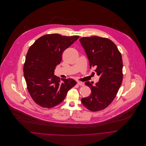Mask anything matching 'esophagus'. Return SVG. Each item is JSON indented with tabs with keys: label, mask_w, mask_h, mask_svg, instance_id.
<instances>
[{
	"label": "esophagus",
	"mask_w": 146,
	"mask_h": 146,
	"mask_svg": "<svg viewBox=\"0 0 146 146\" xmlns=\"http://www.w3.org/2000/svg\"><path fill=\"white\" fill-rule=\"evenodd\" d=\"M77 83L78 84V85H82V86H84V83L81 82H79V81H78Z\"/></svg>",
	"instance_id": "34e87169"
}]
</instances>
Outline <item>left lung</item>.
Returning <instances> with one entry per match:
<instances>
[{
  "label": "left lung",
  "mask_w": 146,
  "mask_h": 146,
  "mask_svg": "<svg viewBox=\"0 0 146 146\" xmlns=\"http://www.w3.org/2000/svg\"><path fill=\"white\" fill-rule=\"evenodd\" d=\"M79 41L89 60L90 68L100 76L95 85L87 82L85 85L91 94L82 98L84 106L91 111L106 108L115 98L123 81V60L119 49L111 40L99 36L84 37Z\"/></svg>",
  "instance_id": "left-lung-1"
}]
</instances>
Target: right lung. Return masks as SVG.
I'll return each mask as SVG.
<instances>
[{
	"instance_id": "obj_1",
	"label": "right lung",
	"mask_w": 146,
	"mask_h": 146,
	"mask_svg": "<svg viewBox=\"0 0 146 146\" xmlns=\"http://www.w3.org/2000/svg\"><path fill=\"white\" fill-rule=\"evenodd\" d=\"M79 38L58 34L45 35L30 47L23 66L27 90L34 101L42 107L52 108L61 104L76 82L54 75L62 61L63 52Z\"/></svg>"
}]
</instances>
